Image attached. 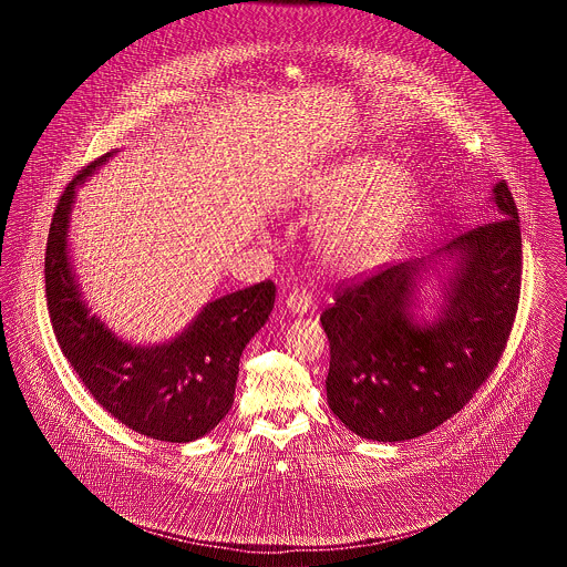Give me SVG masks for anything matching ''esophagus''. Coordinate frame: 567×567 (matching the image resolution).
<instances>
[{
  "label": "esophagus",
  "instance_id": "1",
  "mask_svg": "<svg viewBox=\"0 0 567 567\" xmlns=\"http://www.w3.org/2000/svg\"><path fill=\"white\" fill-rule=\"evenodd\" d=\"M287 308L293 312V315H303L310 310L312 306V296L306 291V289H291L289 296L285 299Z\"/></svg>",
  "mask_w": 567,
  "mask_h": 567
}]
</instances>
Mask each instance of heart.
Returning a JSON list of instances; mask_svg holds the SVG:
<instances>
[{"label":"heart","mask_w":567,"mask_h":567,"mask_svg":"<svg viewBox=\"0 0 567 567\" xmlns=\"http://www.w3.org/2000/svg\"><path fill=\"white\" fill-rule=\"evenodd\" d=\"M398 178L400 169L382 157H359L324 174L315 190V204L323 213L344 215L369 204L327 227L324 257L333 266H365L393 238L408 210L404 190L393 189Z\"/></svg>","instance_id":"1"}]
</instances>
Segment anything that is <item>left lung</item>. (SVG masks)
I'll use <instances>...</instances> for the list:
<instances>
[{"instance_id": "left-lung-1", "label": "left lung", "mask_w": 567, "mask_h": 567, "mask_svg": "<svg viewBox=\"0 0 567 567\" xmlns=\"http://www.w3.org/2000/svg\"><path fill=\"white\" fill-rule=\"evenodd\" d=\"M488 223L446 248L458 252L446 312L430 329L408 308L425 261L386 264L336 287L321 315L329 338L327 402L351 432L402 442L457 414L491 377L508 347L520 274V218L506 181L493 189Z\"/></svg>"}]
</instances>
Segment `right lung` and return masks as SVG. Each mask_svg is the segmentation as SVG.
<instances>
[{
    "mask_svg": "<svg viewBox=\"0 0 567 567\" xmlns=\"http://www.w3.org/2000/svg\"><path fill=\"white\" fill-rule=\"evenodd\" d=\"M112 153L84 165L61 193L47 240V306L61 352L84 389L125 427L163 442H190L234 404L240 357L276 299L271 280L210 301L185 333L155 349L118 340L82 303L68 261L74 189Z\"/></svg>",
    "mask_w": 567,
    "mask_h": 567,
    "instance_id": "1",
    "label": "right lung"
}]
</instances>
